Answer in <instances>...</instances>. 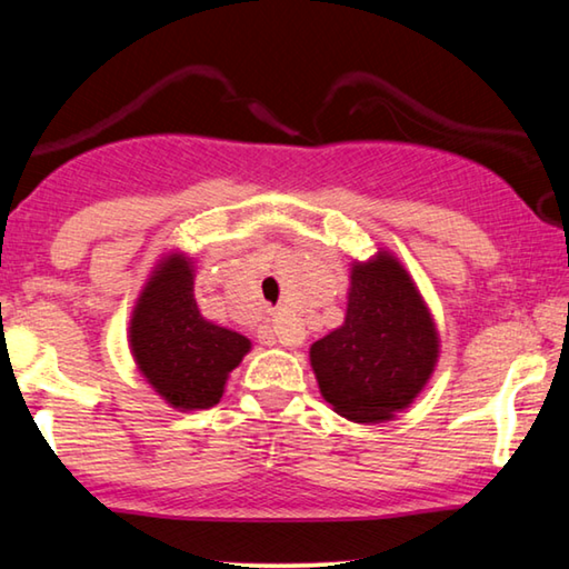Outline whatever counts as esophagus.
I'll return each mask as SVG.
<instances>
[{"instance_id": "34e87169", "label": "esophagus", "mask_w": 569, "mask_h": 569, "mask_svg": "<svg viewBox=\"0 0 569 569\" xmlns=\"http://www.w3.org/2000/svg\"><path fill=\"white\" fill-rule=\"evenodd\" d=\"M258 341L263 346H298L301 343V331L291 321L283 319V316H276V319L258 326Z\"/></svg>"}]
</instances>
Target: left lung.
I'll return each instance as SVG.
<instances>
[{"label":"left lung","mask_w":569,"mask_h":569,"mask_svg":"<svg viewBox=\"0 0 569 569\" xmlns=\"http://www.w3.org/2000/svg\"><path fill=\"white\" fill-rule=\"evenodd\" d=\"M308 356L321 397L351 421H389L419 397L439 361V331L397 256L381 248L351 263L346 319Z\"/></svg>","instance_id":"8db88e82"}]
</instances>
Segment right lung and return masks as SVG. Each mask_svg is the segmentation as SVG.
<instances>
[{
  "mask_svg": "<svg viewBox=\"0 0 569 569\" xmlns=\"http://www.w3.org/2000/svg\"><path fill=\"white\" fill-rule=\"evenodd\" d=\"M192 258L170 250L152 268L130 316V351L138 371L178 411L216 407L228 373L243 361V333L208 321L196 303Z\"/></svg>",
  "mask_w": 569,
  "mask_h": 569,
  "instance_id": "obj_1",
  "label": "right lung"
}]
</instances>
